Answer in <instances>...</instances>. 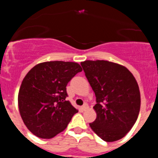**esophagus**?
<instances>
[{
	"mask_svg": "<svg viewBox=\"0 0 158 158\" xmlns=\"http://www.w3.org/2000/svg\"><path fill=\"white\" fill-rule=\"evenodd\" d=\"M81 109H82L83 111L86 110V109H88V105H87V104H84V105H83V106L81 107Z\"/></svg>",
	"mask_w": 158,
	"mask_h": 158,
	"instance_id": "34e87169",
	"label": "esophagus"
}]
</instances>
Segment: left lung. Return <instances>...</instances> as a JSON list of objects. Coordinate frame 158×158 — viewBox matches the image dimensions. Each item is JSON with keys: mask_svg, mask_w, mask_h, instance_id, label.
<instances>
[{"mask_svg": "<svg viewBox=\"0 0 158 158\" xmlns=\"http://www.w3.org/2000/svg\"><path fill=\"white\" fill-rule=\"evenodd\" d=\"M96 96V120L92 130L106 142L122 139L137 120L140 92L137 81L124 66L107 60L81 62Z\"/></svg>", "mask_w": 158, "mask_h": 158, "instance_id": "8db88e82", "label": "left lung"}]
</instances>
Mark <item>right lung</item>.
<instances>
[{
  "mask_svg": "<svg viewBox=\"0 0 158 158\" xmlns=\"http://www.w3.org/2000/svg\"><path fill=\"white\" fill-rule=\"evenodd\" d=\"M82 69L76 62L48 61L29 71L19 88L18 105L24 124L41 139H51L67 127L78 110L66 86Z\"/></svg>",
  "mask_w": 158,
  "mask_h": 158,
  "instance_id": "1",
  "label": "right lung"
}]
</instances>
